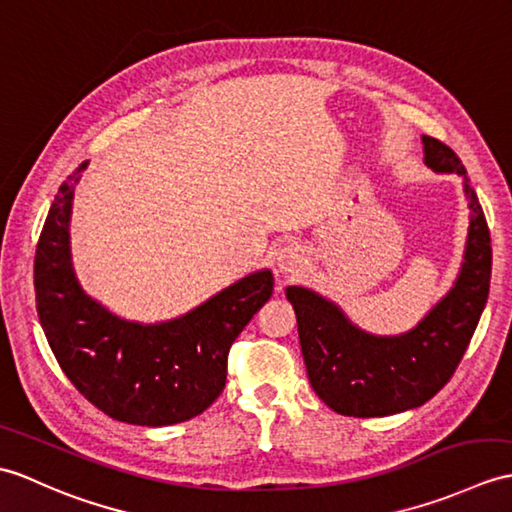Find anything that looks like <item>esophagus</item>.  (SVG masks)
Listing matches in <instances>:
<instances>
[{
	"label": "esophagus",
	"instance_id": "34e87169",
	"mask_svg": "<svg viewBox=\"0 0 512 512\" xmlns=\"http://www.w3.org/2000/svg\"><path fill=\"white\" fill-rule=\"evenodd\" d=\"M305 251L303 246L299 244H288L283 246L281 251L277 253V268L279 272H283V275H290V272H299L303 266H305Z\"/></svg>",
	"mask_w": 512,
	"mask_h": 512
}]
</instances>
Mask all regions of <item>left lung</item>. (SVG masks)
<instances>
[{
	"instance_id": "1",
	"label": "left lung",
	"mask_w": 512,
	"mask_h": 512,
	"mask_svg": "<svg viewBox=\"0 0 512 512\" xmlns=\"http://www.w3.org/2000/svg\"><path fill=\"white\" fill-rule=\"evenodd\" d=\"M423 150L434 172L465 178L471 224L456 285L419 327L392 338L368 336L316 292L296 285L285 290L312 388L344 417H388L430 401L456 373L489 296L491 233L465 165L434 137H423Z\"/></svg>"
}]
</instances>
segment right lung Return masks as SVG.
<instances>
[{"instance_id":"add662e5","label":"right lung","mask_w":512,"mask_h":512,"mask_svg":"<svg viewBox=\"0 0 512 512\" xmlns=\"http://www.w3.org/2000/svg\"><path fill=\"white\" fill-rule=\"evenodd\" d=\"M85 168L58 187L34 255L45 338L69 382L111 419L148 427L194 419L222 392L231 344L272 296V272L248 275L170 323L113 316L82 292L71 268V198Z\"/></svg>"}]
</instances>
